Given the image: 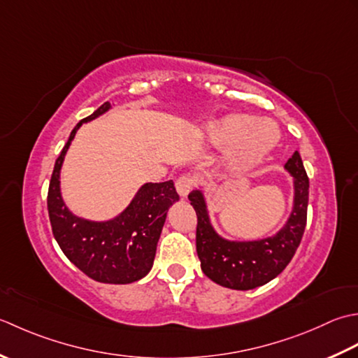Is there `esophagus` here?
<instances>
[{
    "mask_svg": "<svg viewBox=\"0 0 358 358\" xmlns=\"http://www.w3.org/2000/svg\"><path fill=\"white\" fill-rule=\"evenodd\" d=\"M194 185H196V182L192 176H180L176 180V189H178V193L182 196V198H187L188 193L192 192Z\"/></svg>",
    "mask_w": 358,
    "mask_h": 358,
    "instance_id": "1",
    "label": "esophagus"
}]
</instances>
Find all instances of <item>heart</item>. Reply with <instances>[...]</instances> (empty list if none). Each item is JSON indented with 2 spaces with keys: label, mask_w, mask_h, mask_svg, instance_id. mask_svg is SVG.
Returning <instances> with one entry per match:
<instances>
[{
  "label": "heart",
  "mask_w": 358,
  "mask_h": 358,
  "mask_svg": "<svg viewBox=\"0 0 358 358\" xmlns=\"http://www.w3.org/2000/svg\"><path fill=\"white\" fill-rule=\"evenodd\" d=\"M206 137L216 147H229L225 169L233 176H249L266 162L280 142V129L267 119L244 113H227L211 120Z\"/></svg>",
  "instance_id": "obj_1"
}]
</instances>
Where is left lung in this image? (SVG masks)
I'll list each match as a JSON object with an SVG mask.
<instances>
[{
  "label": "left lung",
  "mask_w": 358,
  "mask_h": 358,
  "mask_svg": "<svg viewBox=\"0 0 358 358\" xmlns=\"http://www.w3.org/2000/svg\"><path fill=\"white\" fill-rule=\"evenodd\" d=\"M294 185V201L286 224L272 236L238 241L221 236L210 220L202 189H193L188 199L198 215L196 252L201 268L222 287L250 290L276 278L294 258L308 220L309 179L300 152L295 151L284 165Z\"/></svg>",
  "instance_id": "obj_1"
}]
</instances>
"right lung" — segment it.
I'll return each instance as SVG.
<instances>
[{"mask_svg": "<svg viewBox=\"0 0 358 358\" xmlns=\"http://www.w3.org/2000/svg\"><path fill=\"white\" fill-rule=\"evenodd\" d=\"M111 109L101 105L77 123L55 160L48 193L49 220L54 238L66 258L90 278L106 284H129L147 276L156 257L169 208L179 201L173 180L147 182L137 189L128 207L108 221H91L72 213L62 196L60 173L64 156L83 123Z\"/></svg>", "mask_w": 358, "mask_h": 358, "instance_id": "1", "label": "right lung"}]
</instances>
